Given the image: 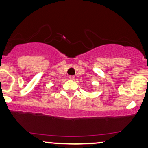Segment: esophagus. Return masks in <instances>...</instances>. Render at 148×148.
I'll use <instances>...</instances> for the list:
<instances>
[{"label": "esophagus", "instance_id": "obj_1", "mask_svg": "<svg viewBox=\"0 0 148 148\" xmlns=\"http://www.w3.org/2000/svg\"><path fill=\"white\" fill-rule=\"evenodd\" d=\"M69 79L70 80H74L75 79V76H73V75H69Z\"/></svg>", "mask_w": 148, "mask_h": 148}]
</instances>
